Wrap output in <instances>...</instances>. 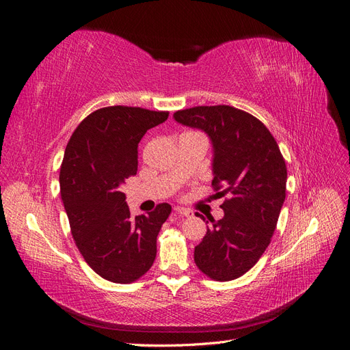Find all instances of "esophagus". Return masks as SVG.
I'll return each instance as SVG.
<instances>
[{
	"label": "esophagus",
	"instance_id": "esophagus-1",
	"mask_svg": "<svg viewBox=\"0 0 350 350\" xmlns=\"http://www.w3.org/2000/svg\"><path fill=\"white\" fill-rule=\"evenodd\" d=\"M174 213H175V215H179V216H185V217L193 216V211H191V210L181 208V207H175V208H174Z\"/></svg>",
	"mask_w": 350,
	"mask_h": 350
}]
</instances>
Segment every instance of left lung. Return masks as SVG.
<instances>
[{
    "label": "left lung",
    "instance_id": "obj_1",
    "mask_svg": "<svg viewBox=\"0 0 350 350\" xmlns=\"http://www.w3.org/2000/svg\"><path fill=\"white\" fill-rule=\"evenodd\" d=\"M174 118L208 134L215 149L211 187L216 197H225V216L210 220L194 261L210 279H238L256 266L276 229L286 197L284 159L266 125L229 105L181 109Z\"/></svg>",
    "mask_w": 350,
    "mask_h": 350
}]
</instances>
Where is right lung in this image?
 Returning <instances> with one entry per match:
<instances>
[{
    "label": "right lung",
    "mask_w": 350,
    "mask_h": 350,
    "mask_svg": "<svg viewBox=\"0 0 350 350\" xmlns=\"http://www.w3.org/2000/svg\"><path fill=\"white\" fill-rule=\"evenodd\" d=\"M167 111L107 107L74 130L59 171L71 235L90 269L105 280L133 283L156 258V238L171 215L167 203L131 217L121 185L137 174V147Z\"/></svg>",
    "instance_id": "obj_1"
}]
</instances>
